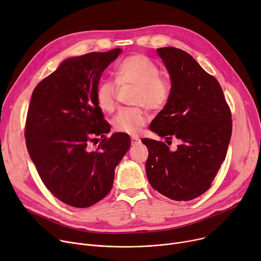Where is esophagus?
<instances>
[{"mask_svg":"<svg viewBox=\"0 0 261 261\" xmlns=\"http://www.w3.org/2000/svg\"><path fill=\"white\" fill-rule=\"evenodd\" d=\"M130 142H132V145H138L141 141H140V139L138 137H132Z\"/></svg>","mask_w":261,"mask_h":261,"instance_id":"esophagus-1","label":"esophagus"}]
</instances>
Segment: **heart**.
Instances as JSON below:
<instances>
[{"label":"heart","mask_w":261,"mask_h":261,"mask_svg":"<svg viewBox=\"0 0 261 261\" xmlns=\"http://www.w3.org/2000/svg\"><path fill=\"white\" fill-rule=\"evenodd\" d=\"M115 79L119 86L136 87L133 103L151 111L162 110L169 101L171 84L161 75L159 66L144 54H132L120 62L115 69ZM96 101L105 113H112L117 103V86L106 79L96 89ZM143 107L120 110L112 119L116 132L138 135L148 122V114Z\"/></svg>","instance_id":"b5f03b06"}]
</instances>
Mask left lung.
<instances>
[{
  "label": "left lung",
  "instance_id": "obj_1",
  "mask_svg": "<svg viewBox=\"0 0 261 261\" xmlns=\"http://www.w3.org/2000/svg\"><path fill=\"white\" fill-rule=\"evenodd\" d=\"M156 52L170 75L171 95L149 129L167 140L174 137L181 144L171 151L164 142L143 139L148 148L146 174L158 192L178 202L190 200L210 188L225 161L231 111L215 77L190 54L173 47Z\"/></svg>",
  "mask_w": 261,
  "mask_h": 261
}]
</instances>
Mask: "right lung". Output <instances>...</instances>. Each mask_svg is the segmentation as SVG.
<instances>
[{
	"label": "right lung",
	"instance_id": "1",
	"mask_svg": "<svg viewBox=\"0 0 261 261\" xmlns=\"http://www.w3.org/2000/svg\"><path fill=\"white\" fill-rule=\"evenodd\" d=\"M120 52L68 58L31 96L25 127L29 155L48 190L72 207L87 208L108 195L115 168L130 146L127 134L107 138L111 126L96 101L99 79ZM97 136L102 142L92 151Z\"/></svg>",
	"mask_w": 261,
	"mask_h": 261
}]
</instances>
